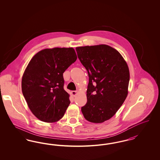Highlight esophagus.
<instances>
[{"label": "esophagus", "mask_w": 160, "mask_h": 160, "mask_svg": "<svg viewBox=\"0 0 160 160\" xmlns=\"http://www.w3.org/2000/svg\"><path fill=\"white\" fill-rule=\"evenodd\" d=\"M71 94H72V95L73 97H75L76 95L77 94V91H71Z\"/></svg>", "instance_id": "1"}]
</instances>
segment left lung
Masks as SVG:
<instances>
[{
  "mask_svg": "<svg viewBox=\"0 0 160 160\" xmlns=\"http://www.w3.org/2000/svg\"><path fill=\"white\" fill-rule=\"evenodd\" d=\"M89 76L87 103L82 107L84 118L102 123L114 116L128 95V67L121 54L107 45L76 48Z\"/></svg>",
  "mask_w": 160,
  "mask_h": 160,
  "instance_id": "1",
  "label": "left lung"
}]
</instances>
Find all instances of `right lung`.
I'll return each mask as SVG.
<instances>
[{
  "label": "right lung",
  "instance_id": "1",
  "mask_svg": "<svg viewBox=\"0 0 160 160\" xmlns=\"http://www.w3.org/2000/svg\"><path fill=\"white\" fill-rule=\"evenodd\" d=\"M76 59L73 48H54L39 52L29 62L22 89L31 112L39 120L54 122L63 116L70 101L63 89V73Z\"/></svg>",
  "mask_w": 160,
  "mask_h": 160
}]
</instances>
